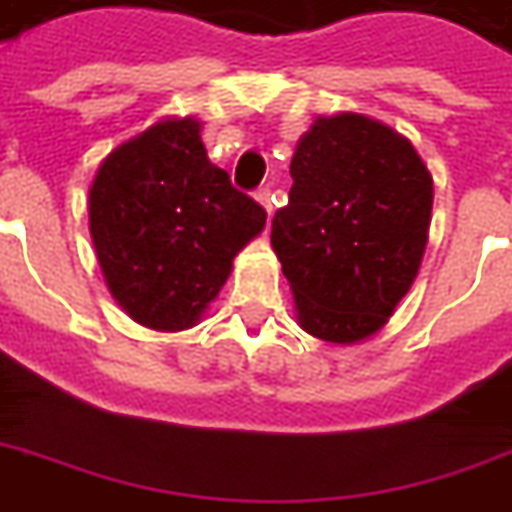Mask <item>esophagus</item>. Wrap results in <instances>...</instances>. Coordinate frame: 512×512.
I'll return each mask as SVG.
<instances>
[{
	"mask_svg": "<svg viewBox=\"0 0 512 512\" xmlns=\"http://www.w3.org/2000/svg\"><path fill=\"white\" fill-rule=\"evenodd\" d=\"M255 199L260 202V207L266 210L268 219H271V216H274V196H271V191H268V188H260L255 194Z\"/></svg>",
	"mask_w": 512,
	"mask_h": 512,
	"instance_id": "obj_1",
	"label": "esophagus"
}]
</instances>
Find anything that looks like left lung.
Wrapping results in <instances>:
<instances>
[{"instance_id": "1", "label": "left lung", "mask_w": 512, "mask_h": 512, "mask_svg": "<svg viewBox=\"0 0 512 512\" xmlns=\"http://www.w3.org/2000/svg\"><path fill=\"white\" fill-rule=\"evenodd\" d=\"M271 246L296 321L338 346L368 341L416 280L432 221V174L405 135L360 113L316 116L291 157Z\"/></svg>"}]
</instances>
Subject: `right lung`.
Masks as SVG:
<instances>
[{
  "instance_id": "1",
  "label": "right lung",
  "mask_w": 512,
  "mask_h": 512,
  "mask_svg": "<svg viewBox=\"0 0 512 512\" xmlns=\"http://www.w3.org/2000/svg\"><path fill=\"white\" fill-rule=\"evenodd\" d=\"M199 132L194 116L155 121L116 146L88 188L107 291L146 330L196 327L266 227V210L210 163Z\"/></svg>"
}]
</instances>
